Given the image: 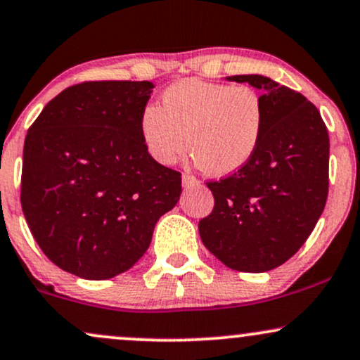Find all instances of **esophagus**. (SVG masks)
<instances>
[{
    "instance_id": "1",
    "label": "esophagus",
    "mask_w": 360,
    "mask_h": 360,
    "mask_svg": "<svg viewBox=\"0 0 360 360\" xmlns=\"http://www.w3.org/2000/svg\"><path fill=\"white\" fill-rule=\"evenodd\" d=\"M198 184H199V181L196 179V177L191 174H183V186L186 189L193 188V186H198Z\"/></svg>"
}]
</instances>
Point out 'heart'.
Returning a JSON list of instances; mask_svg holds the SVG:
<instances>
[{"mask_svg": "<svg viewBox=\"0 0 360 360\" xmlns=\"http://www.w3.org/2000/svg\"><path fill=\"white\" fill-rule=\"evenodd\" d=\"M265 131V105L257 90L186 79L167 86L161 107L146 105L139 132L147 153L162 166L174 164L186 144L206 174L224 177L257 154Z\"/></svg>", "mask_w": 360, "mask_h": 360, "instance_id": "heart-1", "label": "heart"}]
</instances>
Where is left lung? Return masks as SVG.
<instances>
[{"label":"left lung","mask_w":360,"mask_h":360,"mask_svg":"<svg viewBox=\"0 0 360 360\" xmlns=\"http://www.w3.org/2000/svg\"><path fill=\"white\" fill-rule=\"evenodd\" d=\"M262 90L265 131L243 169L210 181V216L199 221L202 243L238 271L274 270L314 231L328 194V132L300 92L263 75L228 77Z\"/></svg>","instance_id":"1"}]
</instances>
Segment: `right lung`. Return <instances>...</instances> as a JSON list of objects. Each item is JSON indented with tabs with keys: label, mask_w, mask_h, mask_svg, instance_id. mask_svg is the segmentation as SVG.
<instances>
[{
	"label": "right lung",
	"mask_w": 360,
	"mask_h": 360,
	"mask_svg": "<svg viewBox=\"0 0 360 360\" xmlns=\"http://www.w3.org/2000/svg\"><path fill=\"white\" fill-rule=\"evenodd\" d=\"M153 86L72 85L28 129L21 207L43 253L68 274L107 280L127 271L179 201L181 172L155 162L139 132Z\"/></svg>",
	"instance_id": "add662e5"
}]
</instances>
